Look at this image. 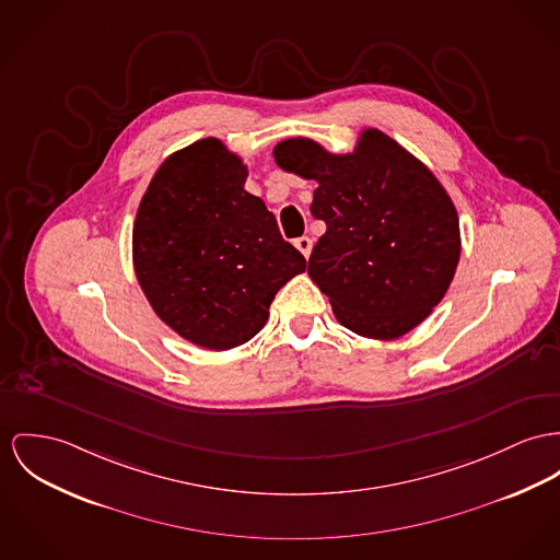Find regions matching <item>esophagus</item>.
Instances as JSON below:
<instances>
[{"mask_svg": "<svg viewBox=\"0 0 560 560\" xmlns=\"http://www.w3.org/2000/svg\"><path fill=\"white\" fill-rule=\"evenodd\" d=\"M294 247L301 252L304 258H308V256H311V249H313V241H311L308 236H301V238L294 241Z\"/></svg>", "mask_w": 560, "mask_h": 560, "instance_id": "34e87169", "label": "esophagus"}]
</instances>
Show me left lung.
<instances>
[{"instance_id":"obj_1","label":"left lung","mask_w":560,"mask_h":560,"mask_svg":"<svg viewBox=\"0 0 560 560\" xmlns=\"http://www.w3.org/2000/svg\"><path fill=\"white\" fill-rule=\"evenodd\" d=\"M272 155L285 173L317 180L311 215L326 234L313 247L308 277L345 328L387 341L422 324L460 259L458 213L436 176L373 128L353 153L288 138Z\"/></svg>"}]
</instances>
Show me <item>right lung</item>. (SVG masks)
Returning <instances> with one entry per match:
<instances>
[{
	"instance_id": "add662e5",
	"label": "right lung",
	"mask_w": 560,
	"mask_h": 560,
	"mask_svg": "<svg viewBox=\"0 0 560 560\" xmlns=\"http://www.w3.org/2000/svg\"><path fill=\"white\" fill-rule=\"evenodd\" d=\"M247 166L217 138L166 158L131 232L136 279L178 337L225 351L264 328L275 294L306 259L245 191Z\"/></svg>"
}]
</instances>
